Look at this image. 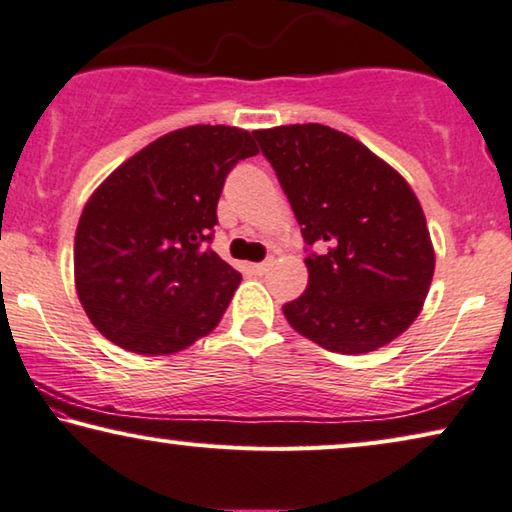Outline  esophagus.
<instances>
[{"instance_id": "obj_1", "label": "esophagus", "mask_w": 512, "mask_h": 512, "mask_svg": "<svg viewBox=\"0 0 512 512\" xmlns=\"http://www.w3.org/2000/svg\"><path fill=\"white\" fill-rule=\"evenodd\" d=\"M267 267H270V263H254V265H251V272L261 276V274L267 272Z\"/></svg>"}]
</instances>
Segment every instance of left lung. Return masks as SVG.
<instances>
[{
    "mask_svg": "<svg viewBox=\"0 0 512 512\" xmlns=\"http://www.w3.org/2000/svg\"><path fill=\"white\" fill-rule=\"evenodd\" d=\"M306 242L308 288L283 306L290 326L335 354L388 345L420 315L435 254L399 172L324 124L254 131ZM325 247L324 255L310 251Z\"/></svg>",
    "mask_w": 512,
    "mask_h": 512,
    "instance_id": "left-lung-1",
    "label": "left lung"
}]
</instances>
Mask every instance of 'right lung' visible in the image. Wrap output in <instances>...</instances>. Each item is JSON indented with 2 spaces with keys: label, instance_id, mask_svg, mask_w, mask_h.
<instances>
[{
  "label": "right lung",
  "instance_id": "obj_1",
  "mask_svg": "<svg viewBox=\"0 0 512 512\" xmlns=\"http://www.w3.org/2000/svg\"><path fill=\"white\" fill-rule=\"evenodd\" d=\"M249 131L195 124L154 140L99 186L74 238V283L117 347L165 356L211 333L242 276L208 247L226 174Z\"/></svg>",
  "mask_w": 512,
  "mask_h": 512
}]
</instances>
